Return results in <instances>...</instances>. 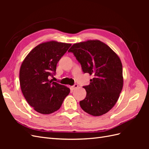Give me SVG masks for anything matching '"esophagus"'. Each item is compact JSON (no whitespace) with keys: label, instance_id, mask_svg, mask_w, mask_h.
<instances>
[{"label":"esophagus","instance_id":"34e87169","mask_svg":"<svg viewBox=\"0 0 149 149\" xmlns=\"http://www.w3.org/2000/svg\"><path fill=\"white\" fill-rule=\"evenodd\" d=\"M78 87V85L77 84H74L73 86H72L71 87V89H73V90H74V89H76Z\"/></svg>","mask_w":149,"mask_h":149}]
</instances>
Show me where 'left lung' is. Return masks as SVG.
Segmentation results:
<instances>
[{
  "mask_svg": "<svg viewBox=\"0 0 149 149\" xmlns=\"http://www.w3.org/2000/svg\"><path fill=\"white\" fill-rule=\"evenodd\" d=\"M68 52L73 53L84 73L93 76L89 84L83 86L86 96L79 102L81 107L94 116L107 113L118 101L123 87V65L119 57L98 40L74 43Z\"/></svg>",
  "mask_w": 149,
  "mask_h": 149,
  "instance_id": "8db88e82",
  "label": "left lung"
}]
</instances>
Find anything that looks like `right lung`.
I'll use <instances>...</instances> for the list:
<instances>
[{
	"label": "right lung",
	"instance_id": "right-lung-1",
	"mask_svg": "<svg viewBox=\"0 0 149 149\" xmlns=\"http://www.w3.org/2000/svg\"><path fill=\"white\" fill-rule=\"evenodd\" d=\"M71 43L49 41L39 44L25 57L20 69V84L26 101L40 114L58 111L70 89L49 79Z\"/></svg>",
	"mask_w": 149,
	"mask_h": 149
}]
</instances>
